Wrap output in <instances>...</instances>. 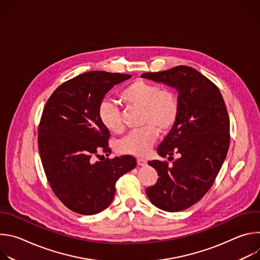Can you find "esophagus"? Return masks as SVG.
<instances>
[{"mask_svg":"<svg viewBox=\"0 0 260 260\" xmlns=\"http://www.w3.org/2000/svg\"><path fill=\"white\" fill-rule=\"evenodd\" d=\"M137 162H138V165H139L140 167H144V166L147 165V160L144 159V158H138V159H137Z\"/></svg>","mask_w":260,"mask_h":260,"instance_id":"34e87169","label":"esophagus"}]
</instances>
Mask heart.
<instances>
[{
  "label": "heart",
  "mask_w": 260,
  "mask_h": 260,
  "mask_svg": "<svg viewBox=\"0 0 260 260\" xmlns=\"http://www.w3.org/2000/svg\"><path fill=\"white\" fill-rule=\"evenodd\" d=\"M120 99L132 106L142 108L141 124L144 127L131 132L118 143V151L135 156H144L157 139L158 131L165 133L176 122L179 112L178 101L174 92L160 89L145 80H135L119 93ZM101 123L110 132L120 133L123 128L118 107L104 101L99 107Z\"/></svg>",
  "instance_id": "obj_1"
}]
</instances>
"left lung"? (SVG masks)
<instances>
[{
  "label": "left lung",
  "instance_id": "left-lung-1",
  "mask_svg": "<svg viewBox=\"0 0 260 260\" xmlns=\"http://www.w3.org/2000/svg\"><path fill=\"white\" fill-rule=\"evenodd\" d=\"M142 78L164 83L178 93V117L157 147L161 157L148 161L159 176L146 194L157 208L179 212L199 202L210 189L230 147V119L218 87L199 71L178 66L167 71L144 73ZM174 153L180 157L174 160Z\"/></svg>",
  "mask_w": 260,
  "mask_h": 260
}]
</instances>
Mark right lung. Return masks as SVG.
<instances>
[{
  "label": "right lung",
  "instance_id": "obj_1",
  "mask_svg": "<svg viewBox=\"0 0 260 260\" xmlns=\"http://www.w3.org/2000/svg\"><path fill=\"white\" fill-rule=\"evenodd\" d=\"M132 76L90 71L58 86L47 101L38 129L42 165L55 196L70 210L93 215L112 203L115 183L137 166L131 155L93 161L108 148L110 132L99 107L114 85Z\"/></svg>",
  "mask_w": 260,
  "mask_h": 260
}]
</instances>
